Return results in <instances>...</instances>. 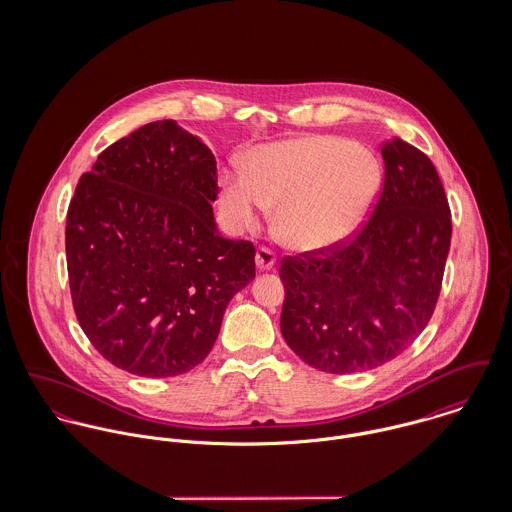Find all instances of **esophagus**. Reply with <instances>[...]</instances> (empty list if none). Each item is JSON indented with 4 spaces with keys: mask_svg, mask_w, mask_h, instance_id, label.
<instances>
[{
    "mask_svg": "<svg viewBox=\"0 0 512 512\" xmlns=\"http://www.w3.org/2000/svg\"><path fill=\"white\" fill-rule=\"evenodd\" d=\"M276 264V252L270 250L268 246H260L256 250V266L260 270H272Z\"/></svg>",
    "mask_w": 512,
    "mask_h": 512,
    "instance_id": "esophagus-1",
    "label": "esophagus"
}]
</instances>
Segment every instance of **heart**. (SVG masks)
<instances>
[{
    "instance_id": "obj_1",
    "label": "heart",
    "mask_w": 512,
    "mask_h": 512,
    "mask_svg": "<svg viewBox=\"0 0 512 512\" xmlns=\"http://www.w3.org/2000/svg\"><path fill=\"white\" fill-rule=\"evenodd\" d=\"M382 185L378 161L337 136H307L258 147L246 173H224L220 211L236 230H252L276 205V230L297 250H325L351 238Z\"/></svg>"
}]
</instances>
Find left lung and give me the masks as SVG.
I'll return each instance as SVG.
<instances>
[{"label":"left lung","mask_w":512,"mask_h":512,"mask_svg":"<svg viewBox=\"0 0 512 512\" xmlns=\"http://www.w3.org/2000/svg\"><path fill=\"white\" fill-rule=\"evenodd\" d=\"M384 181L370 219L345 242L284 256L282 335L309 366L351 374L404 353L438 303L451 211L430 157L382 146Z\"/></svg>","instance_id":"obj_1"}]
</instances>
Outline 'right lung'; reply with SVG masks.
<instances>
[{
    "label": "right lung",
    "instance_id": "obj_1",
    "mask_svg": "<svg viewBox=\"0 0 512 512\" xmlns=\"http://www.w3.org/2000/svg\"><path fill=\"white\" fill-rule=\"evenodd\" d=\"M217 159L173 120L106 147L76 185L67 268L76 319L114 366L177 376L211 353L256 248L217 232Z\"/></svg>",
    "mask_w": 512,
    "mask_h": 512
}]
</instances>
